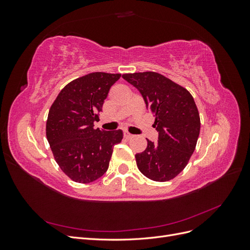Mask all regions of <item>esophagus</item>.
Listing matches in <instances>:
<instances>
[{
	"instance_id": "34e87169",
	"label": "esophagus",
	"mask_w": 250,
	"mask_h": 250,
	"mask_svg": "<svg viewBox=\"0 0 250 250\" xmlns=\"http://www.w3.org/2000/svg\"><path fill=\"white\" fill-rule=\"evenodd\" d=\"M124 138H125L126 140H129V139L132 138V134L129 133L128 131H124Z\"/></svg>"
}]
</instances>
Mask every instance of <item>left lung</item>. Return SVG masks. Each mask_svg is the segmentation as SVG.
I'll list each match as a JSON object with an SVG mask.
<instances>
[{
	"mask_svg": "<svg viewBox=\"0 0 250 250\" xmlns=\"http://www.w3.org/2000/svg\"><path fill=\"white\" fill-rule=\"evenodd\" d=\"M137 87L155 118L158 140L135 154L139 170L154 181H168L183 171L194 152L200 132L199 111L184 86L156 72L123 74Z\"/></svg>",
	"mask_w": 250,
	"mask_h": 250,
	"instance_id": "left-lung-1",
	"label": "left lung"
}]
</instances>
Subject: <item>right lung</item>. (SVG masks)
I'll use <instances>...</instances> for the list:
<instances>
[{
	"instance_id": "obj_1",
	"label": "right lung",
	"mask_w": 250,
	"mask_h": 250,
	"mask_svg": "<svg viewBox=\"0 0 250 250\" xmlns=\"http://www.w3.org/2000/svg\"><path fill=\"white\" fill-rule=\"evenodd\" d=\"M121 74L95 72L71 81L51 105L46 135L54 160L67 177L88 184L107 171L122 130L95 129L94 122L111 85Z\"/></svg>"
}]
</instances>
